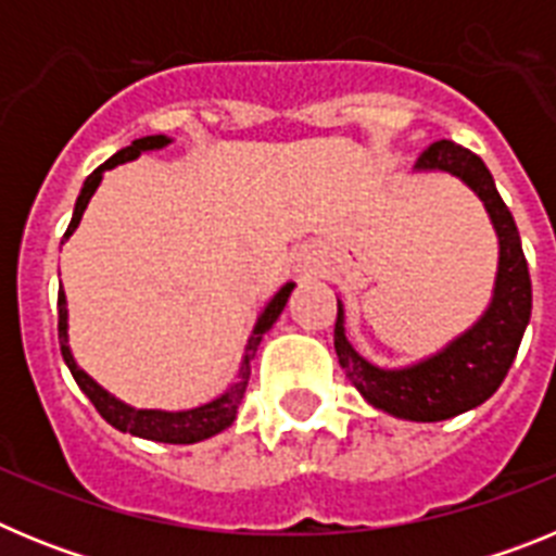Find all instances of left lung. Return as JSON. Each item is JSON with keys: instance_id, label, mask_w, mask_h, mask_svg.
Returning a JSON list of instances; mask_svg holds the SVG:
<instances>
[{"instance_id": "8db88e82", "label": "left lung", "mask_w": 556, "mask_h": 556, "mask_svg": "<svg viewBox=\"0 0 556 556\" xmlns=\"http://www.w3.org/2000/svg\"><path fill=\"white\" fill-rule=\"evenodd\" d=\"M417 172H445L484 203L498 236V273L490 306L479 320L454 337L443 351L406 367H378L367 362L345 337V308L337 301L333 348L351 384L367 404L401 420L437 424L476 409L501 387L515 362L520 339L532 317V281L520 233L501 200L484 161L454 141H434L417 159Z\"/></svg>"}]
</instances>
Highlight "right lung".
Masks as SVG:
<instances>
[{
	"mask_svg": "<svg viewBox=\"0 0 556 556\" xmlns=\"http://www.w3.org/2000/svg\"><path fill=\"white\" fill-rule=\"evenodd\" d=\"M166 144H172L169 136H144V139H136L130 147L119 150L116 155L105 161L102 166H97L91 175L86 178L80 189V198L75 203V214H72V223H68L66 233H63V242H66L68 236L75 233L77 225L83 219V211L88 208V200L94 198L97 186H100L102 175L113 166L125 164V161L139 159L141 152L150 150H164ZM61 242V244H63ZM294 283H283L278 292L273 294V301L264 306V312L258 314V320H255L253 333L248 339V348H244L242 356V367H239V378H236V384H230V390H225L223 395L208 401L203 406H194V409H184V412H164V409H136V406L125 404L116 395H111L108 390H102L97 384L94 378L88 376L80 365L72 356V348H68V308H66V292H58V342H61V353L66 367L75 376L77 387L88 395V401L94 404V409L105 417L108 424L113 429L125 431V434L141 437V440H152V443H169V445H191L200 443V440H208V437L219 434V431L228 429L230 424L236 420V412L242 406L244 390H248V378H250V362H253L255 351L262 345L264 333L273 328V323L281 317L283 306H287L289 294H292Z\"/></svg>",
	"mask_w": 556,
	"mask_h": 556,
	"instance_id": "obj_1",
	"label": "right lung"
}]
</instances>
